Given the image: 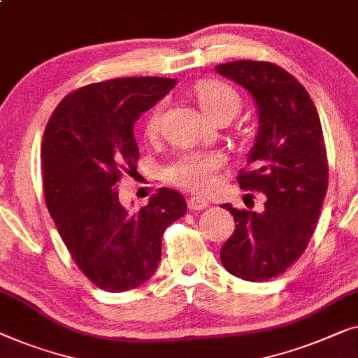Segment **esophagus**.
Returning a JSON list of instances; mask_svg holds the SVG:
<instances>
[{
	"instance_id": "obj_1",
	"label": "esophagus",
	"mask_w": 358,
	"mask_h": 358,
	"mask_svg": "<svg viewBox=\"0 0 358 358\" xmlns=\"http://www.w3.org/2000/svg\"><path fill=\"white\" fill-rule=\"evenodd\" d=\"M209 206L208 201H206L204 198H199V196H191V198L188 199V208L191 210H203Z\"/></svg>"
}]
</instances>
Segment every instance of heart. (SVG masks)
I'll use <instances>...</instances> for the list:
<instances>
[{"label":"heart","mask_w":358,"mask_h":358,"mask_svg":"<svg viewBox=\"0 0 358 358\" xmlns=\"http://www.w3.org/2000/svg\"><path fill=\"white\" fill-rule=\"evenodd\" d=\"M199 108L209 120L230 117L234 118L241 108V97L231 85L222 80H203L194 89ZM162 105H157L145 122V134L154 138L159 133ZM224 155L219 152H188L180 155L177 160L165 169V180L180 188L204 193L214 185L215 173L222 169Z\"/></svg>","instance_id":"b5f03b06"}]
</instances>
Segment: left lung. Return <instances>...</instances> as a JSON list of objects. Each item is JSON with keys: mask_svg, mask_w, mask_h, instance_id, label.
<instances>
[{"mask_svg": "<svg viewBox=\"0 0 358 358\" xmlns=\"http://www.w3.org/2000/svg\"><path fill=\"white\" fill-rule=\"evenodd\" d=\"M215 71L253 95L258 134L236 180L268 198L261 214L222 204L236 225L220 261L235 278L268 280L300 258L318 224L329 172L323 128L306 89L278 64L240 59Z\"/></svg>", "mask_w": 358, "mask_h": 358, "instance_id": "8db88e82", "label": "left lung"}]
</instances>
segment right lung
<instances>
[{
	"label": "right lung",
	"mask_w": 358,
	"mask_h": 358,
	"mask_svg": "<svg viewBox=\"0 0 358 358\" xmlns=\"http://www.w3.org/2000/svg\"><path fill=\"white\" fill-rule=\"evenodd\" d=\"M177 79L118 78L64 97L43 133L42 170L48 213L78 268L99 289L127 292L152 278L165 229L186 214L183 194L160 188L128 210L117 183L136 172L133 127Z\"/></svg>",
	"instance_id": "add662e5"
}]
</instances>
